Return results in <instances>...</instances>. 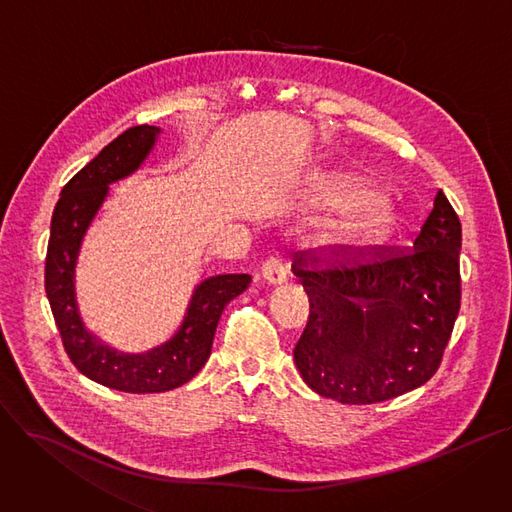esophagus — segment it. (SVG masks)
I'll return each instance as SVG.
<instances>
[{"label":"esophagus","mask_w":512,"mask_h":512,"mask_svg":"<svg viewBox=\"0 0 512 512\" xmlns=\"http://www.w3.org/2000/svg\"><path fill=\"white\" fill-rule=\"evenodd\" d=\"M262 276L270 282V285H280V282L287 280V266L278 256H270L262 264Z\"/></svg>","instance_id":"esophagus-1"}]
</instances>
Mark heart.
I'll list each match as a JSON object with an SVG mask.
<instances>
[{
    "instance_id": "heart-1",
    "label": "heart",
    "mask_w": 512,
    "mask_h": 512,
    "mask_svg": "<svg viewBox=\"0 0 512 512\" xmlns=\"http://www.w3.org/2000/svg\"><path fill=\"white\" fill-rule=\"evenodd\" d=\"M392 221V207L384 199H368L364 201L358 211L344 223L342 230L346 234L366 236L376 234Z\"/></svg>"
}]
</instances>
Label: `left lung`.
Here are the masks:
<instances>
[{"label":"left lung","instance_id":"obj_1","mask_svg":"<svg viewBox=\"0 0 512 512\" xmlns=\"http://www.w3.org/2000/svg\"><path fill=\"white\" fill-rule=\"evenodd\" d=\"M460 250V217L437 191L411 248L297 252L309 321L293 354L307 386L344 405H372L425 384L460 313Z\"/></svg>","mask_w":512,"mask_h":512}]
</instances>
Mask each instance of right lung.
I'll use <instances>...</instances> for the list:
<instances>
[{
	"label": "right lung",
	"mask_w": 512,
	"mask_h": 512,
	"mask_svg": "<svg viewBox=\"0 0 512 512\" xmlns=\"http://www.w3.org/2000/svg\"><path fill=\"white\" fill-rule=\"evenodd\" d=\"M158 132L154 126L128 128L63 187L50 221L44 266L46 297L73 366L107 388L132 394L166 392L189 382L209 360L225 305L242 295L252 280L250 274H219L203 280L175 337L146 354L113 352L83 327L75 301V262L81 240L107 195V185L134 173Z\"/></svg>",
	"instance_id": "add662e5"
}]
</instances>
